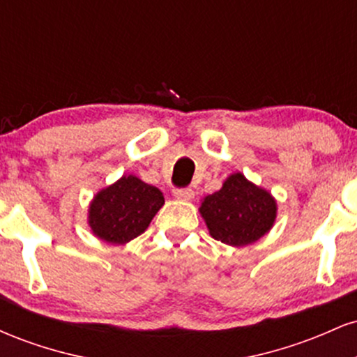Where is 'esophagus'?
Here are the masks:
<instances>
[{"mask_svg":"<svg viewBox=\"0 0 357 357\" xmlns=\"http://www.w3.org/2000/svg\"><path fill=\"white\" fill-rule=\"evenodd\" d=\"M173 195L178 199H184V202H190V199L195 198V191H192L191 188H176Z\"/></svg>","mask_w":357,"mask_h":357,"instance_id":"34e87169","label":"esophagus"}]
</instances>
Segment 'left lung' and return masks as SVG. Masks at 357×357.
Listing matches in <instances>:
<instances>
[{
  "instance_id": "left-lung-1",
  "label": "left lung",
  "mask_w": 357,
  "mask_h": 357,
  "mask_svg": "<svg viewBox=\"0 0 357 357\" xmlns=\"http://www.w3.org/2000/svg\"><path fill=\"white\" fill-rule=\"evenodd\" d=\"M199 211L213 238L231 247H243L272 228L277 204L270 192L235 173L220 191L204 198Z\"/></svg>"
}]
</instances>
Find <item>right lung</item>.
<instances>
[{"label": "right lung", "instance_id": "obj_1", "mask_svg": "<svg viewBox=\"0 0 357 357\" xmlns=\"http://www.w3.org/2000/svg\"><path fill=\"white\" fill-rule=\"evenodd\" d=\"M165 204L162 192L136 176H124L93 198L89 211L92 231L109 243H127L149 227Z\"/></svg>", "mask_w": 357, "mask_h": 357}]
</instances>
